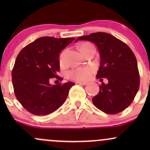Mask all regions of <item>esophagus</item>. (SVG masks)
Wrapping results in <instances>:
<instances>
[{
    "mask_svg": "<svg viewBox=\"0 0 150 150\" xmlns=\"http://www.w3.org/2000/svg\"><path fill=\"white\" fill-rule=\"evenodd\" d=\"M76 83L77 84H79V85H87V82H77Z\"/></svg>",
    "mask_w": 150,
    "mask_h": 150,
    "instance_id": "34e87169",
    "label": "esophagus"
}]
</instances>
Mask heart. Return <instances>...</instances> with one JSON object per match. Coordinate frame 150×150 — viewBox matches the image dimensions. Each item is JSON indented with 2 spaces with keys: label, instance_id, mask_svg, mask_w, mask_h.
<instances>
[{
  "label": "heart",
  "instance_id": "obj_1",
  "mask_svg": "<svg viewBox=\"0 0 150 150\" xmlns=\"http://www.w3.org/2000/svg\"><path fill=\"white\" fill-rule=\"evenodd\" d=\"M90 46H94L92 44L88 42H85L82 44L80 46V51L82 53L85 51L86 49H88ZM66 50L63 51L61 53L59 57V63L61 65H63L65 62V55H66ZM96 68L94 65H88L86 66L79 67L75 69L71 70L68 72V77L71 80L75 81H87L90 79L92 77V74L95 72Z\"/></svg>",
  "mask_w": 150,
  "mask_h": 150
}]
</instances>
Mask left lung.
<instances>
[{
	"instance_id": "1",
	"label": "left lung",
	"mask_w": 150,
	"mask_h": 150,
	"mask_svg": "<svg viewBox=\"0 0 150 150\" xmlns=\"http://www.w3.org/2000/svg\"><path fill=\"white\" fill-rule=\"evenodd\" d=\"M97 45L100 54V67L97 78L108 79L99 86V92L92 98L97 108L108 114L125 110L134 100L140 87V75L135 56L130 48L111 34L95 32L78 37ZM102 80V79H100Z\"/></svg>"
}]
</instances>
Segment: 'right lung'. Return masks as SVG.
Instances as JSON below:
<instances>
[{
  "instance_id": "obj_1",
  "label": "right lung",
  "mask_w": 150,
  "mask_h": 150,
  "mask_svg": "<svg viewBox=\"0 0 150 150\" xmlns=\"http://www.w3.org/2000/svg\"><path fill=\"white\" fill-rule=\"evenodd\" d=\"M75 38L43 37L23 48L17 56L12 71L14 93L27 111L45 116L57 110L68 97L75 83L50 85L51 78L62 80L59 53Z\"/></svg>"
}]
</instances>
